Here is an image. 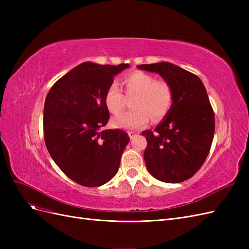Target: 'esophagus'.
Returning <instances> with one entry per match:
<instances>
[{
    "label": "esophagus",
    "mask_w": 249,
    "mask_h": 249,
    "mask_svg": "<svg viewBox=\"0 0 249 249\" xmlns=\"http://www.w3.org/2000/svg\"><path fill=\"white\" fill-rule=\"evenodd\" d=\"M127 134H129V136H130V138L131 139H134L135 137H136L137 136V133H135V132H129V133H127Z\"/></svg>",
    "instance_id": "esophagus-1"
}]
</instances>
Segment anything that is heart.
I'll return each instance as SVG.
<instances>
[{
	"instance_id": "heart-1",
	"label": "heart",
	"mask_w": 249,
	"mask_h": 249,
	"mask_svg": "<svg viewBox=\"0 0 249 249\" xmlns=\"http://www.w3.org/2000/svg\"><path fill=\"white\" fill-rule=\"evenodd\" d=\"M125 90V96H134L131 112L116 116L112 119V125L122 130H139L147 124L149 115L158 120L166 115L169 111L173 92L167 82L154 80L152 74L135 71L126 73L122 79ZM104 103L107 110L117 115L125 105V97L116 84L108 86L104 94Z\"/></svg>"
}]
</instances>
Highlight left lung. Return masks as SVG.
<instances>
[{
	"mask_svg": "<svg viewBox=\"0 0 249 249\" xmlns=\"http://www.w3.org/2000/svg\"><path fill=\"white\" fill-rule=\"evenodd\" d=\"M172 88V105L155 131H143L148 172L164 183L190 178L205 163L214 138L215 117L205 85L192 72L168 62L141 64Z\"/></svg>",
	"mask_w": 249,
	"mask_h": 249,
	"instance_id": "8db88e82",
	"label": "left lung"
}]
</instances>
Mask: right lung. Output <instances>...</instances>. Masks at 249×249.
<instances>
[{"label":"right lung","instance_id":"add662e5","mask_svg":"<svg viewBox=\"0 0 249 249\" xmlns=\"http://www.w3.org/2000/svg\"><path fill=\"white\" fill-rule=\"evenodd\" d=\"M129 64L84 62L60 78L43 109L44 141L65 175L85 187L108 183L117 173L130 141L123 130H103L109 120L104 94Z\"/></svg>","mask_w":249,"mask_h":249}]
</instances>
